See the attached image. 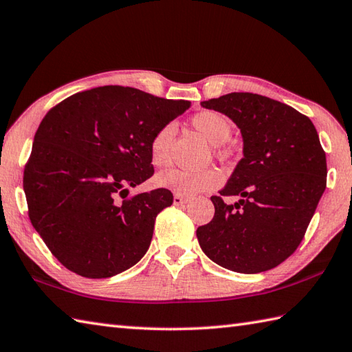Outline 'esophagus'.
<instances>
[{"label":"esophagus","mask_w":352,"mask_h":352,"mask_svg":"<svg viewBox=\"0 0 352 352\" xmlns=\"http://www.w3.org/2000/svg\"><path fill=\"white\" fill-rule=\"evenodd\" d=\"M188 198H186V197H183V195H178V193H177V195H174V204L175 206H183V204H186V203H188Z\"/></svg>","instance_id":"obj_1"}]
</instances>
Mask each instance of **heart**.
I'll return each mask as SVG.
<instances>
[{"label":"heart","mask_w":352,"mask_h":352,"mask_svg":"<svg viewBox=\"0 0 352 352\" xmlns=\"http://www.w3.org/2000/svg\"><path fill=\"white\" fill-rule=\"evenodd\" d=\"M190 122L201 136L214 145L216 151L223 153V144L231 138L233 126L228 119L219 111L203 110L192 116ZM177 133L174 122H166L157 130L149 140V159L157 168H163L170 162V144ZM223 180L222 172L210 168L204 170H184L169 169L160 172L155 177V184L159 188L169 189L178 195H197L199 192L212 190L221 186Z\"/></svg>","instance_id":"obj_1"}]
</instances>
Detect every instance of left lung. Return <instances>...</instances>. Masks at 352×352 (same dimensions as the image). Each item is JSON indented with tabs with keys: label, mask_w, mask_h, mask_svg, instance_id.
I'll use <instances>...</instances> for the list:
<instances>
[{
	"label": "left lung",
	"mask_w": 352,
	"mask_h": 352,
	"mask_svg": "<svg viewBox=\"0 0 352 352\" xmlns=\"http://www.w3.org/2000/svg\"><path fill=\"white\" fill-rule=\"evenodd\" d=\"M201 106L233 119L243 138V159L210 198L214 216L198 227V242L230 271H269L300 246L327 188L318 131L294 107L257 94L233 92ZM226 196L241 199L227 205Z\"/></svg>",
	"instance_id": "1"
}]
</instances>
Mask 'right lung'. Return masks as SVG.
Wrapping results in <instances>:
<instances>
[{"label":"right lung","mask_w":352,"mask_h":352,"mask_svg":"<svg viewBox=\"0 0 352 352\" xmlns=\"http://www.w3.org/2000/svg\"><path fill=\"white\" fill-rule=\"evenodd\" d=\"M189 101L134 87L102 86L52 107L34 134L24 169L28 218L60 263L86 278L136 265L154 221L174 201L168 189L129 195L149 177V140Z\"/></svg>","instance_id":"obj_1"}]
</instances>
